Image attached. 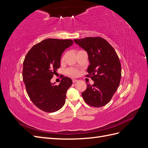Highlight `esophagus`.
Listing matches in <instances>:
<instances>
[{
	"label": "esophagus",
	"instance_id": "34e87169",
	"mask_svg": "<svg viewBox=\"0 0 148 148\" xmlns=\"http://www.w3.org/2000/svg\"><path fill=\"white\" fill-rule=\"evenodd\" d=\"M72 82H73V83H75V82H77L78 80L76 79H72Z\"/></svg>",
	"mask_w": 148,
	"mask_h": 148
}]
</instances>
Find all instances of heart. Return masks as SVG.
Here are the masks:
<instances>
[{"label": "heart", "instance_id": "1", "mask_svg": "<svg viewBox=\"0 0 148 148\" xmlns=\"http://www.w3.org/2000/svg\"><path fill=\"white\" fill-rule=\"evenodd\" d=\"M67 73L71 76H77L78 74V71L73 69H70L67 70Z\"/></svg>", "mask_w": 148, "mask_h": 148}]
</instances>
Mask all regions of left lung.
Segmentation results:
<instances>
[{
  "label": "left lung",
  "mask_w": 148,
  "mask_h": 148,
  "mask_svg": "<svg viewBox=\"0 0 148 148\" xmlns=\"http://www.w3.org/2000/svg\"><path fill=\"white\" fill-rule=\"evenodd\" d=\"M74 42L86 51L90 65L87 69L95 83L87 84L82 93L87 104L100 107L109 103L119 86L122 69L119 57L114 49L106 39L88 37L74 39Z\"/></svg>",
  "instance_id": "left-lung-1"
}]
</instances>
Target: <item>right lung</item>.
I'll return each mask as SVG.
<instances>
[{"instance_id": "obj_1", "label": "right lung", "mask_w": 148, "mask_h": 148, "mask_svg": "<svg viewBox=\"0 0 148 148\" xmlns=\"http://www.w3.org/2000/svg\"><path fill=\"white\" fill-rule=\"evenodd\" d=\"M73 43L70 39H46L31 48L23 62V79L33 104L46 112L64 106L66 93L72 80L64 77L59 85L51 79L60 66L62 53Z\"/></svg>"}]
</instances>
